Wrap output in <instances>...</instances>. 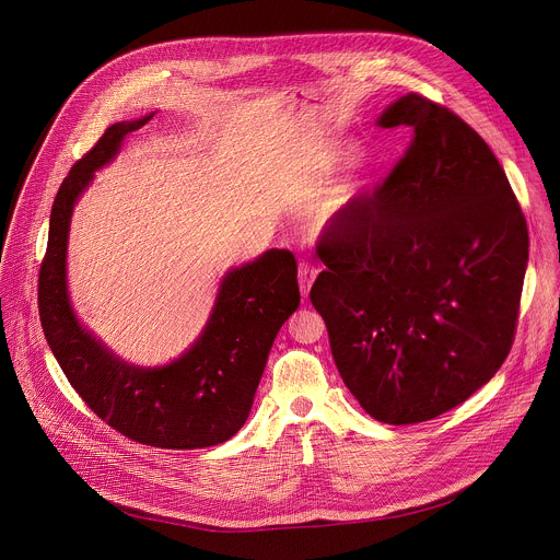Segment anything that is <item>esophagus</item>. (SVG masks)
Returning a JSON list of instances; mask_svg holds the SVG:
<instances>
[{
  "label": "esophagus",
  "instance_id": "esophagus-1",
  "mask_svg": "<svg viewBox=\"0 0 560 560\" xmlns=\"http://www.w3.org/2000/svg\"><path fill=\"white\" fill-rule=\"evenodd\" d=\"M315 278H317V269H315L313 265H308V262H302V265H300V271H298V280H300V291H302V295H308V291H311Z\"/></svg>",
  "mask_w": 560,
  "mask_h": 560
}]
</instances>
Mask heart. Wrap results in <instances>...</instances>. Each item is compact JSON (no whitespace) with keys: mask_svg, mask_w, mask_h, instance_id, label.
I'll return each instance as SVG.
<instances>
[{"mask_svg":"<svg viewBox=\"0 0 560 560\" xmlns=\"http://www.w3.org/2000/svg\"><path fill=\"white\" fill-rule=\"evenodd\" d=\"M335 161H338L340 165H353L355 161H360V150L355 145H342V148H338V152H335ZM366 191H369V185L362 180V183H355L353 187H349L345 194L324 202V207L317 213L319 230L345 228L347 222L360 211V205H362Z\"/></svg>","mask_w":560,"mask_h":560,"instance_id":"1","label":"heart"}]
</instances>
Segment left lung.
I'll return each instance as SVG.
<instances>
[{"label":"left lung","instance_id":"obj_1","mask_svg":"<svg viewBox=\"0 0 560 560\" xmlns=\"http://www.w3.org/2000/svg\"><path fill=\"white\" fill-rule=\"evenodd\" d=\"M380 128H410L406 156L340 230L311 302L347 388L377 421L419 423L464 404L505 362L527 269V225L488 143L419 94Z\"/></svg>","mask_w":560,"mask_h":560}]
</instances>
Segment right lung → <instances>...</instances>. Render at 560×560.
<instances>
[{"label":"right lung","instance_id":"right-lung-1","mask_svg":"<svg viewBox=\"0 0 560 560\" xmlns=\"http://www.w3.org/2000/svg\"><path fill=\"white\" fill-rule=\"evenodd\" d=\"M152 117L109 126L61 183L39 273V315L68 382L107 425L154 448H211L232 439L252 412L276 335L300 304L298 265L291 252L269 249L232 267L200 335L167 364H130L96 340L68 291L72 211L94 172L115 161L126 137Z\"/></svg>","mask_w":560,"mask_h":560}]
</instances>
